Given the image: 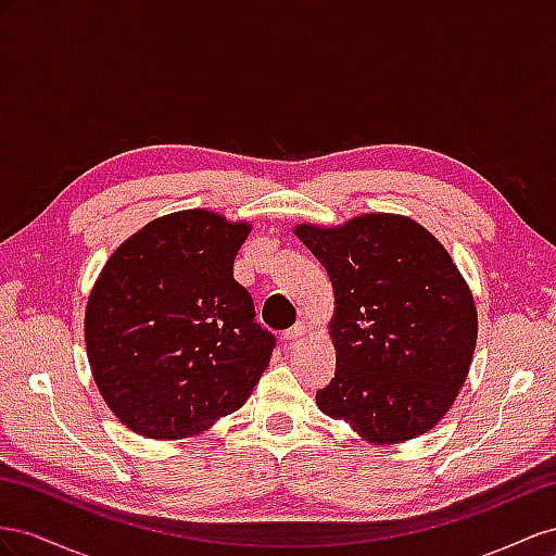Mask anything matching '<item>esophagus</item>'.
<instances>
[{"instance_id": "obj_1", "label": "esophagus", "mask_w": 556, "mask_h": 556, "mask_svg": "<svg viewBox=\"0 0 556 556\" xmlns=\"http://www.w3.org/2000/svg\"><path fill=\"white\" fill-rule=\"evenodd\" d=\"M305 332H307L305 321H298L295 326H291L287 332H283V338H287L289 342H298V340L305 338Z\"/></svg>"}]
</instances>
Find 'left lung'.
<instances>
[{
  "mask_svg": "<svg viewBox=\"0 0 556 556\" xmlns=\"http://www.w3.org/2000/svg\"><path fill=\"white\" fill-rule=\"evenodd\" d=\"M295 235L336 293V377L316 405L379 445L426 433L464 387L478 340L472 293L450 253L395 214Z\"/></svg>",
  "mask_w": 556,
  "mask_h": 556,
  "instance_id": "8db88e82",
  "label": "left lung"
}]
</instances>
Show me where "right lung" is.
Masks as SVG:
<instances>
[{"mask_svg": "<svg viewBox=\"0 0 556 556\" xmlns=\"http://www.w3.org/2000/svg\"><path fill=\"white\" fill-rule=\"evenodd\" d=\"M249 224L190 210L125 240L86 307L102 399L135 433L177 440L240 409L277 340L232 277Z\"/></svg>", "mask_w": 556, "mask_h": 556, "instance_id": "obj_1", "label": "right lung"}]
</instances>
